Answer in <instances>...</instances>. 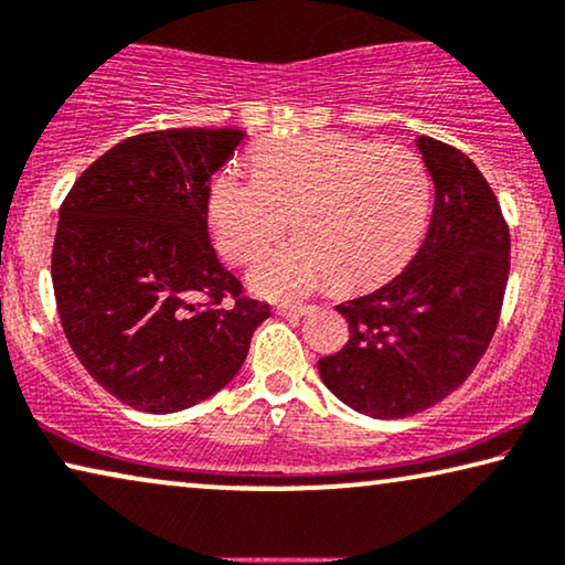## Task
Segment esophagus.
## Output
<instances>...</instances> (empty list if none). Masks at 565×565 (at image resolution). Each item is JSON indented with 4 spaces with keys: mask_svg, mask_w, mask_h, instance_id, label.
I'll return each mask as SVG.
<instances>
[{
    "mask_svg": "<svg viewBox=\"0 0 565 565\" xmlns=\"http://www.w3.org/2000/svg\"><path fill=\"white\" fill-rule=\"evenodd\" d=\"M281 317H286V320H299V317H305L309 312L307 305H284L276 309Z\"/></svg>",
    "mask_w": 565,
    "mask_h": 565,
    "instance_id": "esophagus-1",
    "label": "esophagus"
}]
</instances>
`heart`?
Listing matches in <instances>:
<instances>
[{
  "instance_id": "b5f03b06",
  "label": "heart",
  "mask_w": 565,
  "mask_h": 565,
  "mask_svg": "<svg viewBox=\"0 0 565 565\" xmlns=\"http://www.w3.org/2000/svg\"><path fill=\"white\" fill-rule=\"evenodd\" d=\"M253 171L212 179L206 217L220 250L243 264L289 222L297 241L250 268L260 297H305L322 281L343 289L394 274L415 248L430 206V177L415 150L322 132L276 140L253 153Z\"/></svg>"
}]
</instances>
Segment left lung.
<instances>
[{"mask_svg": "<svg viewBox=\"0 0 565 565\" xmlns=\"http://www.w3.org/2000/svg\"><path fill=\"white\" fill-rule=\"evenodd\" d=\"M435 204L399 276L343 301L351 338L317 361L322 384L376 419L417 415L471 376L487 353L510 279V227L494 192L460 150L419 135Z\"/></svg>", "mask_w": 565, "mask_h": 565, "instance_id": "left-lung-1", "label": "left lung"}]
</instances>
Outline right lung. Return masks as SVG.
<instances>
[{"instance_id": "add662e5", "label": "right lung", "mask_w": 565, "mask_h": 565, "mask_svg": "<svg viewBox=\"0 0 565 565\" xmlns=\"http://www.w3.org/2000/svg\"><path fill=\"white\" fill-rule=\"evenodd\" d=\"M243 138L233 127L135 135L61 204L51 276L63 332L127 407L169 415L217 394L271 317L243 297L206 230L210 179Z\"/></svg>"}]
</instances>
